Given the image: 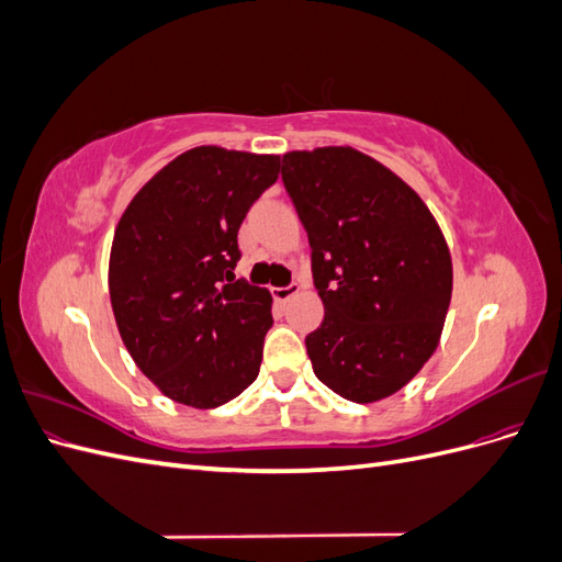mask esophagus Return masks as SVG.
<instances>
[{
  "mask_svg": "<svg viewBox=\"0 0 562 562\" xmlns=\"http://www.w3.org/2000/svg\"><path fill=\"white\" fill-rule=\"evenodd\" d=\"M302 291L300 283H291V285H283V288H271V295H274L277 302H288L291 297H295Z\"/></svg>",
  "mask_w": 562,
  "mask_h": 562,
  "instance_id": "esophagus-1",
  "label": "esophagus"
}]
</instances>
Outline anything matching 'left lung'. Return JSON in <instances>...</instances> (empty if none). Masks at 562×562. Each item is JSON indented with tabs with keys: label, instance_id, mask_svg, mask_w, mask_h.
<instances>
[{
	"label": "left lung",
	"instance_id": "obj_1",
	"mask_svg": "<svg viewBox=\"0 0 562 562\" xmlns=\"http://www.w3.org/2000/svg\"><path fill=\"white\" fill-rule=\"evenodd\" d=\"M281 178L326 307L304 339L316 378L353 403L396 394L443 333L452 295L443 232L411 184L353 147L288 151Z\"/></svg>",
	"mask_w": 562,
	"mask_h": 562
}]
</instances>
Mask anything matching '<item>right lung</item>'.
Masks as SVG:
<instances>
[{
	"label": "right lung",
	"instance_id": "obj_1",
	"mask_svg": "<svg viewBox=\"0 0 562 562\" xmlns=\"http://www.w3.org/2000/svg\"><path fill=\"white\" fill-rule=\"evenodd\" d=\"M279 171L277 155L201 145L145 182L119 220L116 328L135 366L176 403L211 411L258 378L271 295L232 269L244 217Z\"/></svg>",
	"mask_w": 562,
	"mask_h": 562
}]
</instances>
